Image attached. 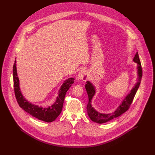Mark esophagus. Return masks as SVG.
<instances>
[{
    "label": "esophagus",
    "mask_w": 155,
    "mask_h": 155,
    "mask_svg": "<svg viewBox=\"0 0 155 155\" xmlns=\"http://www.w3.org/2000/svg\"><path fill=\"white\" fill-rule=\"evenodd\" d=\"M77 78H78V80L79 79V80H82V81H85L87 79V78H88L87 71L85 70H82L78 73Z\"/></svg>",
    "instance_id": "obj_1"
}]
</instances>
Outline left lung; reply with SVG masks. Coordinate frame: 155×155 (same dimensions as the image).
Segmentation results:
<instances>
[{
	"label": "left lung",
	"instance_id": "8db88e82",
	"mask_svg": "<svg viewBox=\"0 0 155 155\" xmlns=\"http://www.w3.org/2000/svg\"><path fill=\"white\" fill-rule=\"evenodd\" d=\"M133 61L137 63V81L135 83V85L134 86L133 88L130 91V92L127 95V96L123 99L121 103L119 106L117 107V109L114 110V112L110 113H103L95 110L91 104L92 98L94 97V95L96 93V89L95 86L89 81H88L87 82V84L85 85V89L87 91V94L88 95L89 102L87 106V113L88 114L89 118L93 122H95L97 124H103L106 123L111 119L116 118L122 114L125 113L126 111L130 108L131 106L134 96L139 88L140 85V82L141 81L143 71L141 65L140 63V60L139 58L138 54L137 52L135 57L133 58Z\"/></svg>",
	"mask_w": 155,
	"mask_h": 155
}]
</instances>
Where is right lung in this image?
Segmentation results:
<instances>
[{
  "instance_id": "right-lung-1",
  "label": "right lung",
  "mask_w": 155,
  "mask_h": 155,
  "mask_svg": "<svg viewBox=\"0 0 155 155\" xmlns=\"http://www.w3.org/2000/svg\"><path fill=\"white\" fill-rule=\"evenodd\" d=\"M13 79L15 95L20 107L32 116L46 122H52L60 114L67 91L74 82L73 78H68L64 81L58 91V97H57L55 102L51 106L43 107L30 103L23 95L17 71L16 60H15L13 66Z\"/></svg>"
}]
</instances>
